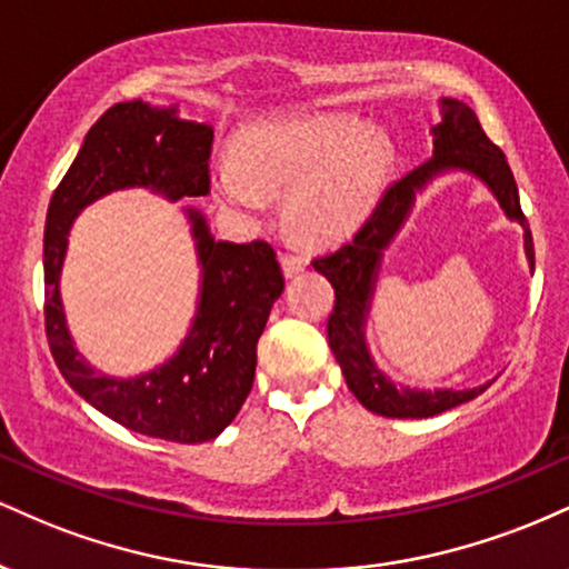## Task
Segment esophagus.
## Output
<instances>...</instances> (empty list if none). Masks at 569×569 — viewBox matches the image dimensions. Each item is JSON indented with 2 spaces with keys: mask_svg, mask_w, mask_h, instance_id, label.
I'll use <instances>...</instances> for the list:
<instances>
[{
  "mask_svg": "<svg viewBox=\"0 0 569 569\" xmlns=\"http://www.w3.org/2000/svg\"><path fill=\"white\" fill-rule=\"evenodd\" d=\"M280 264H283V276L286 278H293V276H297V272H302L305 267H307L305 257H297V253H283Z\"/></svg>",
  "mask_w": 569,
  "mask_h": 569,
  "instance_id": "1",
  "label": "esophagus"
}]
</instances>
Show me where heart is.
Here are the masks:
<instances>
[{
    "mask_svg": "<svg viewBox=\"0 0 569 569\" xmlns=\"http://www.w3.org/2000/svg\"><path fill=\"white\" fill-rule=\"evenodd\" d=\"M388 168V141L356 117H289L251 130L217 184L224 206L243 217H259L267 194L286 192L291 232L321 243L361 224Z\"/></svg>",
    "mask_w": 569,
    "mask_h": 569,
    "instance_id": "b5f03b06",
    "label": "heart"
}]
</instances>
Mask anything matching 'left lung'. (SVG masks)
<instances>
[{
    "mask_svg": "<svg viewBox=\"0 0 569 569\" xmlns=\"http://www.w3.org/2000/svg\"><path fill=\"white\" fill-rule=\"evenodd\" d=\"M441 107L443 120L441 126L433 128V158L385 189L375 211L363 221L361 230L352 234L350 243L312 259V267L335 286V310H331L326 331H329V345L335 350L339 367H342L345 382L369 411L382 417H401V420L441 415V411L460 407V403L485 393L489 385L487 382L473 390H433V393L430 390L396 388L375 367L367 342H363V321H367L371 293H375L382 251L407 219L417 189L426 187L436 173L452 171V168L479 176L500 200L506 217L525 227V251L535 270L530 224L521 213L519 192H516V181L506 154L500 152L498 143L489 141L471 107H466L457 98H441Z\"/></svg>",
    "mask_w": 569,
    "mask_h": 569,
    "instance_id": "obj_1",
    "label": "left lung"
}]
</instances>
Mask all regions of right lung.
Here are the masks:
<instances>
[{
  "mask_svg": "<svg viewBox=\"0 0 569 569\" xmlns=\"http://www.w3.org/2000/svg\"><path fill=\"white\" fill-rule=\"evenodd\" d=\"M211 128L179 120L176 109L114 103L84 136L44 224V331L61 375L120 426L179 443L217 439L251 393L257 342L283 291L276 248L267 240H217L206 219L189 211L202 264L198 316L171 361L130 380L101 375L74 350L58 278L71 221L93 200L126 187H149L168 200L211 192Z\"/></svg>",
  "mask_w": 569,
  "mask_h": 569,
  "instance_id": "1",
  "label": "right lung"
}]
</instances>
